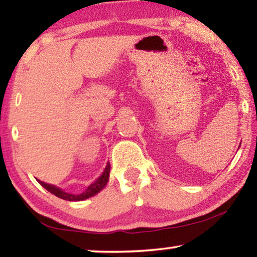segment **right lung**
I'll return each mask as SVG.
<instances>
[{"label":"right lung","instance_id":"obj_1","mask_svg":"<svg viewBox=\"0 0 257 257\" xmlns=\"http://www.w3.org/2000/svg\"><path fill=\"white\" fill-rule=\"evenodd\" d=\"M109 173H110V164L108 162L106 164V167L104 172H103L102 175L97 179L95 183H92L90 185L89 187L86 188L85 191H84L83 193L80 194H72V193H67L65 192V191L61 190V188L54 186V185H51V184H46L44 183V181H39V184L41 185L42 187H45L48 192H51L52 194H54V196H57L58 198H61V199L64 200H69V201H80V200H84V199H87V198L90 197H93L95 194H97L100 191L103 190V188L105 187V185L108 184L109 181Z\"/></svg>","mask_w":257,"mask_h":257}]
</instances>
